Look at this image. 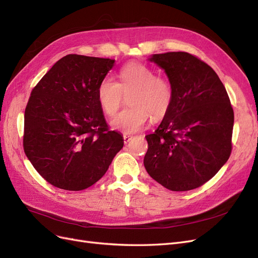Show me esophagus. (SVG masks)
Instances as JSON below:
<instances>
[{"mask_svg":"<svg viewBox=\"0 0 258 258\" xmlns=\"http://www.w3.org/2000/svg\"><path fill=\"white\" fill-rule=\"evenodd\" d=\"M123 140H124V144H127L132 140V136L130 135H123Z\"/></svg>","mask_w":258,"mask_h":258,"instance_id":"1","label":"esophagus"}]
</instances>
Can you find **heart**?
Masks as SVG:
<instances>
[{
  "mask_svg": "<svg viewBox=\"0 0 258 258\" xmlns=\"http://www.w3.org/2000/svg\"><path fill=\"white\" fill-rule=\"evenodd\" d=\"M130 95L127 109L111 120V126L126 134L143 128L149 118L161 120L168 112L173 99L170 81L156 76L155 71L144 63L128 62L119 72V82L104 78L97 87V101L108 117L118 112L123 95Z\"/></svg>",
  "mask_w": 258,
  "mask_h": 258,
  "instance_id": "obj_1",
  "label": "heart"
}]
</instances>
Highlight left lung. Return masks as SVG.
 <instances>
[{"mask_svg":"<svg viewBox=\"0 0 258 258\" xmlns=\"http://www.w3.org/2000/svg\"><path fill=\"white\" fill-rule=\"evenodd\" d=\"M170 81L173 99L153 134L147 135L146 170L164 187L194 189L229 159L234 127L226 89L209 65L187 52L153 54Z\"/></svg>","mask_w":258,"mask_h":258,"instance_id":"obj_1","label":"left lung"}]
</instances>
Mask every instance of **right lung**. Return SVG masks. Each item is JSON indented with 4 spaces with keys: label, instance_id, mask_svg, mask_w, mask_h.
<instances>
[{
    "label": "right lung",
    "instance_id": "add662e5",
    "mask_svg": "<svg viewBox=\"0 0 258 258\" xmlns=\"http://www.w3.org/2000/svg\"><path fill=\"white\" fill-rule=\"evenodd\" d=\"M114 60L68 54L33 88L24 111L23 150L48 183L66 190L93 185L123 147L97 101Z\"/></svg>",
    "mask_w": 258,
    "mask_h": 258
}]
</instances>
